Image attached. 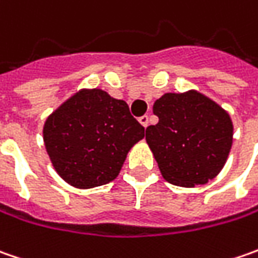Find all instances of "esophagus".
<instances>
[{"instance_id": "34e87169", "label": "esophagus", "mask_w": 258, "mask_h": 258, "mask_svg": "<svg viewBox=\"0 0 258 258\" xmlns=\"http://www.w3.org/2000/svg\"><path fill=\"white\" fill-rule=\"evenodd\" d=\"M139 122H141V124H142L144 127H148V124H149V116L145 114L142 117H139Z\"/></svg>"}]
</instances>
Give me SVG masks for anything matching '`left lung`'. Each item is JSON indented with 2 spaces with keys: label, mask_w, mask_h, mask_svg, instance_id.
<instances>
[{
  "label": "left lung",
  "mask_w": 258,
  "mask_h": 258,
  "mask_svg": "<svg viewBox=\"0 0 258 258\" xmlns=\"http://www.w3.org/2000/svg\"><path fill=\"white\" fill-rule=\"evenodd\" d=\"M159 117L146 127L159 171L168 182L192 188L214 179L233 145V122L227 110L197 90L165 93L154 104Z\"/></svg>",
  "instance_id": "left-lung-1"
}]
</instances>
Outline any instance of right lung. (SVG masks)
<instances>
[{
  "label": "right lung",
  "mask_w": 258,
  "mask_h": 258,
  "mask_svg": "<svg viewBox=\"0 0 258 258\" xmlns=\"http://www.w3.org/2000/svg\"><path fill=\"white\" fill-rule=\"evenodd\" d=\"M145 127L124 100L102 89H82L45 119V151L66 182L87 189L113 181Z\"/></svg>",
  "instance_id": "obj_1"
}]
</instances>
